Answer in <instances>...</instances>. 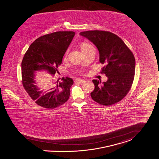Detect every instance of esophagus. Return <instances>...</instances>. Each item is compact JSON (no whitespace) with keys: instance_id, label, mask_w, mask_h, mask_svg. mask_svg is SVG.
<instances>
[{"instance_id":"esophagus-1","label":"esophagus","mask_w":159,"mask_h":159,"mask_svg":"<svg viewBox=\"0 0 159 159\" xmlns=\"http://www.w3.org/2000/svg\"><path fill=\"white\" fill-rule=\"evenodd\" d=\"M75 83H80V84H83V83H85L86 81H85L84 80H82V79H76V80H75Z\"/></svg>"}]
</instances>
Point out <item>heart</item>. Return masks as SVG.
Masks as SVG:
<instances>
[{
    "mask_svg": "<svg viewBox=\"0 0 159 159\" xmlns=\"http://www.w3.org/2000/svg\"><path fill=\"white\" fill-rule=\"evenodd\" d=\"M92 45H90L89 43H81V45H80V47H81V50H82L83 52H84V51H86L87 49H88L89 47H92ZM66 57H67V53L66 54L64 58H66Z\"/></svg>",
    "mask_w": 159,
    "mask_h": 159,
    "instance_id": "heart-1",
    "label": "heart"
}]
</instances>
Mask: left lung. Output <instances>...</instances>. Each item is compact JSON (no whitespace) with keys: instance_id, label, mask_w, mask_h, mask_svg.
<instances>
[{"instance_id":"8db88e82","label":"left lung","mask_w":159,"mask_h":159,"mask_svg":"<svg viewBox=\"0 0 159 159\" xmlns=\"http://www.w3.org/2000/svg\"><path fill=\"white\" fill-rule=\"evenodd\" d=\"M80 35L91 41L97 47L100 62L106 65L101 73L107 81L93 80L95 89L90 93L97 102L109 106L121 101L132 86L135 69V58L123 41L115 34L106 31L91 30L81 32Z\"/></svg>"}]
</instances>
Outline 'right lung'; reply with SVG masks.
<instances>
[{
	"label": "right lung",
	"instance_id": "1",
	"mask_svg": "<svg viewBox=\"0 0 159 159\" xmlns=\"http://www.w3.org/2000/svg\"><path fill=\"white\" fill-rule=\"evenodd\" d=\"M75 34L73 31H57L42 36L30 45L23 58V86L31 98L43 107L55 109L69 98L72 78L64 77L61 81L52 82L48 90H43L36 85L35 73L44 70L54 76Z\"/></svg>",
	"mask_w": 159,
	"mask_h": 159
}]
</instances>
